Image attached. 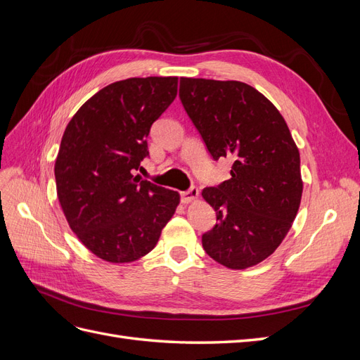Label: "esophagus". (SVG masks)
<instances>
[{"label":"esophagus","instance_id":"1","mask_svg":"<svg viewBox=\"0 0 360 360\" xmlns=\"http://www.w3.org/2000/svg\"><path fill=\"white\" fill-rule=\"evenodd\" d=\"M198 195H200V192H198L197 188H191V189H188V191L181 192V201H183L184 204H188V202H191V201L197 200Z\"/></svg>","mask_w":360,"mask_h":360}]
</instances>
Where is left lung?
Listing matches in <instances>:
<instances>
[{
  "label": "left lung",
  "mask_w": 360,
  "mask_h": 360,
  "mask_svg": "<svg viewBox=\"0 0 360 360\" xmlns=\"http://www.w3.org/2000/svg\"><path fill=\"white\" fill-rule=\"evenodd\" d=\"M179 96L213 160L233 159L231 179L202 191L216 212L202 248L225 267L255 266L284 240L300 205V155L290 129L245 82L180 78Z\"/></svg>",
  "instance_id": "1"
}]
</instances>
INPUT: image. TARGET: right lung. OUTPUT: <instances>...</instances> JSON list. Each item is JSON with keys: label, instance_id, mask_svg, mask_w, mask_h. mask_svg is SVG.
Instances as JSON below:
<instances>
[{"label": "right lung", "instance_id": "1", "mask_svg": "<svg viewBox=\"0 0 360 360\" xmlns=\"http://www.w3.org/2000/svg\"><path fill=\"white\" fill-rule=\"evenodd\" d=\"M179 78L110 84L73 115L56 160L58 200L72 231L94 255L129 263L148 254L180 201L139 176L151 124L177 96Z\"/></svg>", "mask_w": 360, "mask_h": 360}]
</instances>
